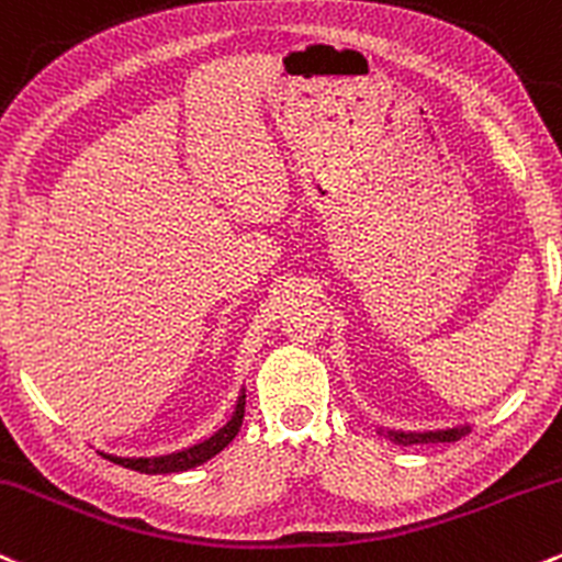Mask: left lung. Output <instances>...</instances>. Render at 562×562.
Instances as JSON below:
<instances>
[{
	"instance_id": "obj_1",
	"label": "left lung",
	"mask_w": 562,
	"mask_h": 562,
	"mask_svg": "<svg viewBox=\"0 0 562 562\" xmlns=\"http://www.w3.org/2000/svg\"><path fill=\"white\" fill-rule=\"evenodd\" d=\"M467 429H470V427L446 429V431H424V435H416V431H408V435H403V431H397V435H392V440L403 442V446H413V442H456L459 437L467 435Z\"/></svg>"
}]
</instances>
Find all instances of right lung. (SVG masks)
Wrapping results in <instances>:
<instances>
[{"label":"right lung","instance_id":"add662e5","mask_svg":"<svg viewBox=\"0 0 562 562\" xmlns=\"http://www.w3.org/2000/svg\"><path fill=\"white\" fill-rule=\"evenodd\" d=\"M243 416H245V392L239 394L237 408H234L229 422L215 431V435L207 437V440L196 442V446L183 448V451H176L168 456H151V459H122V456H109V453H103V459L114 461V464H120V467H127V470L144 472V474H168V472L191 470V467L213 459L215 453H221L226 446H229L234 437H237L239 427H243Z\"/></svg>","mask_w":562,"mask_h":562}]
</instances>
